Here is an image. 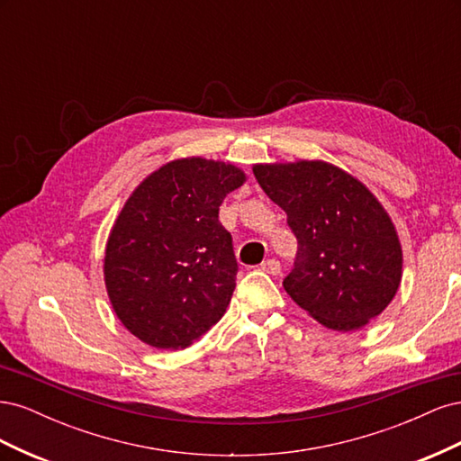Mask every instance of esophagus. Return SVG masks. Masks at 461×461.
<instances>
[{
  "label": "esophagus",
  "mask_w": 461,
  "mask_h": 461,
  "mask_svg": "<svg viewBox=\"0 0 461 461\" xmlns=\"http://www.w3.org/2000/svg\"><path fill=\"white\" fill-rule=\"evenodd\" d=\"M259 269L265 271V273H269V275H278V273H281V263H278L276 259H265L259 265Z\"/></svg>",
  "instance_id": "obj_1"
}]
</instances>
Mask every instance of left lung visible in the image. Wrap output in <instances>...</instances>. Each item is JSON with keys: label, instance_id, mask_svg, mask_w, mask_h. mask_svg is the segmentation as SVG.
Masks as SVG:
<instances>
[{"label": "left lung", "instance_id": "left-lung-1", "mask_svg": "<svg viewBox=\"0 0 461 461\" xmlns=\"http://www.w3.org/2000/svg\"><path fill=\"white\" fill-rule=\"evenodd\" d=\"M252 169L298 239L296 267L283 281L286 294L327 329L369 325L402 283V244L383 203L359 178L321 159Z\"/></svg>", "mask_w": 461, "mask_h": 461}]
</instances>
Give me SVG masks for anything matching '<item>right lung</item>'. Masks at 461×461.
I'll return each instance as SVG.
<instances>
[{"label":"right lung","instance_id":"add662e5","mask_svg":"<svg viewBox=\"0 0 461 461\" xmlns=\"http://www.w3.org/2000/svg\"><path fill=\"white\" fill-rule=\"evenodd\" d=\"M244 183L229 161L178 158L124 202L107 236L104 281L111 308L138 340L183 350L227 312L239 265L219 207Z\"/></svg>","mask_w":461,"mask_h":461}]
</instances>
